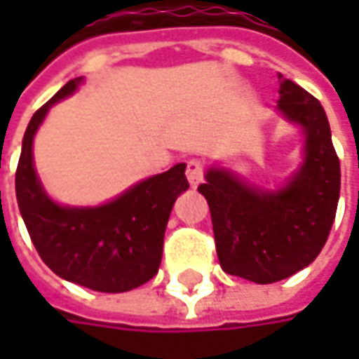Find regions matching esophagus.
<instances>
[{"mask_svg":"<svg viewBox=\"0 0 359 359\" xmlns=\"http://www.w3.org/2000/svg\"><path fill=\"white\" fill-rule=\"evenodd\" d=\"M187 182L191 184V187H196L203 180V163L200 159H189L186 165Z\"/></svg>","mask_w":359,"mask_h":359,"instance_id":"obj_1","label":"esophagus"}]
</instances>
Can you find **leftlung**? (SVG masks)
<instances>
[{
  "instance_id": "8db88e82",
  "label": "left lung",
  "mask_w": 359,
  "mask_h": 359,
  "mask_svg": "<svg viewBox=\"0 0 359 359\" xmlns=\"http://www.w3.org/2000/svg\"><path fill=\"white\" fill-rule=\"evenodd\" d=\"M278 109L306 131V158L287 184L257 189L212 168L198 191L208 200L222 269L255 283H273L310 266L336 219L339 159L322 104L280 76Z\"/></svg>"
}]
</instances>
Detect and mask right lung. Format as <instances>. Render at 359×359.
Segmentation results:
<instances>
[{
  "label": "right lung",
  "mask_w": 359,
  "mask_h": 359,
  "mask_svg": "<svg viewBox=\"0 0 359 359\" xmlns=\"http://www.w3.org/2000/svg\"><path fill=\"white\" fill-rule=\"evenodd\" d=\"M79 83L81 77L69 79L29 121L15 172L18 205L37 254L53 273L95 292H130L158 273L173 201L189 187L186 163L97 208H67L49 200L34 168V135L49 107Z\"/></svg>",
  "instance_id": "obj_1"
}]
</instances>
